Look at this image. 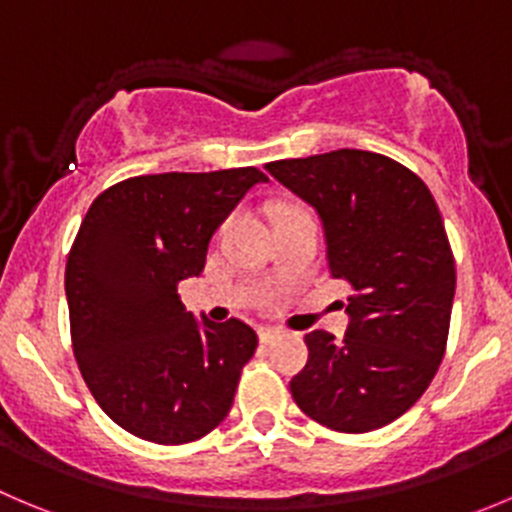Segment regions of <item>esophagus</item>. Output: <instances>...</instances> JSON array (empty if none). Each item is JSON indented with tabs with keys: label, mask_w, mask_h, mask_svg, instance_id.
I'll return each mask as SVG.
<instances>
[{
	"label": "esophagus",
	"mask_w": 512,
	"mask_h": 512,
	"mask_svg": "<svg viewBox=\"0 0 512 512\" xmlns=\"http://www.w3.org/2000/svg\"><path fill=\"white\" fill-rule=\"evenodd\" d=\"M276 337H279V329H274V326H261L259 329L261 344H271Z\"/></svg>",
	"instance_id": "obj_1"
}]
</instances>
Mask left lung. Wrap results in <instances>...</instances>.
Here are the masks:
<instances>
[{
  "label": "left lung",
  "mask_w": 512,
  "mask_h": 512,
  "mask_svg": "<svg viewBox=\"0 0 512 512\" xmlns=\"http://www.w3.org/2000/svg\"><path fill=\"white\" fill-rule=\"evenodd\" d=\"M324 221L329 274L352 286L344 339L306 334L291 379L304 415L337 432L405 415L440 367L455 296V256L425 180L387 155L332 150L266 163Z\"/></svg>",
  "instance_id": "8db88e82"
}]
</instances>
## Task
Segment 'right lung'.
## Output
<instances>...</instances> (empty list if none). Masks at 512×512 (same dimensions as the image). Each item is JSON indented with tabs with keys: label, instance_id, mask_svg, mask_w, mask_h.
Instances as JSON below:
<instances>
[{
	"label": "right lung",
	"instance_id": "add662e5",
	"mask_svg": "<svg viewBox=\"0 0 512 512\" xmlns=\"http://www.w3.org/2000/svg\"><path fill=\"white\" fill-rule=\"evenodd\" d=\"M259 168L120 180L92 201L65 269L70 337L87 389L115 425L155 445L218 427L259 337L241 319L198 324L178 284Z\"/></svg>",
	"mask_w": 512,
	"mask_h": 512
}]
</instances>
